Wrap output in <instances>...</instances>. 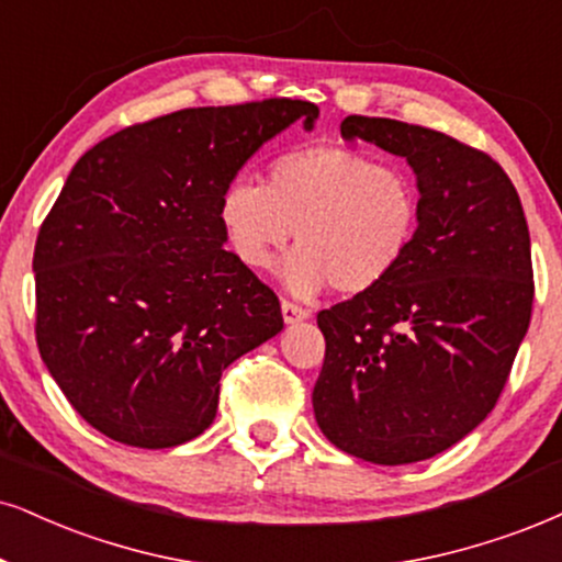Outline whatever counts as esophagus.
<instances>
[{
    "label": "esophagus",
    "mask_w": 562,
    "mask_h": 562,
    "mask_svg": "<svg viewBox=\"0 0 562 562\" xmlns=\"http://www.w3.org/2000/svg\"><path fill=\"white\" fill-rule=\"evenodd\" d=\"M281 315H283V323L294 325V323H300V321H307L310 310L307 307H300V304H294V302L283 300L281 302Z\"/></svg>",
    "instance_id": "obj_1"
}]
</instances>
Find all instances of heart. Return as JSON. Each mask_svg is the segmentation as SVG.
<instances>
[{
  "mask_svg": "<svg viewBox=\"0 0 562 562\" xmlns=\"http://www.w3.org/2000/svg\"><path fill=\"white\" fill-rule=\"evenodd\" d=\"M414 179L346 145H310L270 164L268 184L232 179L218 198L226 245L247 268L262 270L294 237L279 279L294 296L328 286L364 294L391 279L419 234Z\"/></svg>",
  "mask_w": 562,
  "mask_h": 562,
  "instance_id": "1",
  "label": "heart"
}]
</instances>
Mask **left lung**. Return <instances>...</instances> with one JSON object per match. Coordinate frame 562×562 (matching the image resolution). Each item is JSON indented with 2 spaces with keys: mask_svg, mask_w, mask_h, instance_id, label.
Here are the masks:
<instances>
[{
  "mask_svg": "<svg viewBox=\"0 0 562 562\" xmlns=\"http://www.w3.org/2000/svg\"><path fill=\"white\" fill-rule=\"evenodd\" d=\"M341 135L406 158L422 221L391 279L317 315L313 408L344 453L401 467L456 446L501 398L535 302L529 226L482 150L383 116H346Z\"/></svg>",
  "mask_w": 562,
  "mask_h": 562,
  "instance_id": "1",
  "label": "left lung"
}]
</instances>
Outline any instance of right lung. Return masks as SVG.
Instances as JSON below:
<instances>
[{
    "label": "right lung",
    "mask_w": 562,
    "mask_h": 562,
    "mask_svg": "<svg viewBox=\"0 0 562 562\" xmlns=\"http://www.w3.org/2000/svg\"><path fill=\"white\" fill-rule=\"evenodd\" d=\"M310 101L200 106L133 124L69 171L38 232L36 341L75 412L116 442L175 448L216 419L234 359L281 334V304L224 249L218 198Z\"/></svg>",
    "instance_id": "right-lung-1"
}]
</instances>
